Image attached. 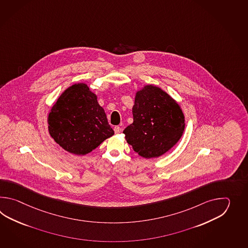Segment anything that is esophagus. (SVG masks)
<instances>
[{
	"label": "esophagus",
	"mask_w": 248,
	"mask_h": 248,
	"mask_svg": "<svg viewBox=\"0 0 248 248\" xmlns=\"http://www.w3.org/2000/svg\"><path fill=\"white\" fill-rule=\"evenodd\" d=\"M122 131V127L121 126H114V132L116 133V134H119V133H121Z\"/></svg>",
	"instance_id": "esophagus-1"
}]
</instances>
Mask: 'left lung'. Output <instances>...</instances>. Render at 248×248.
I'll list each match as a JSON object with an SVG mask.
<instances>
[{"label": "left lung", "mask_w": 248, "mask_h": 248, "mask_svg": "<svg viewBox=\"0 0 248 248\" xmlns=\"http://www.w3.org/2000/svg\"><path fill=\"white\" fill-rule=\"evenodd\" d=\"M134 122L123 133L128 144L142 158H158L180 140L185 116L165 91L153 85L138 91L132 109Z\"/></svg>", "instance_id": "left-lung-1"}]
</instances>
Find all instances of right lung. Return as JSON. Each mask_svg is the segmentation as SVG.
<instances>
[{
    "mask_svg": "<svg viewBox=\"0 0 248 248\" xmlns=\"http://www.w3.org/2000/svg\"><path fill=\"white\" fill-rule=\"evenodd\" d=\"M47 123L55 142L76 155L92 152L114 134L96 95L84 83L73 85L60 95Z\"/></svg>",
    "mask_w": 248,
    "mask_h": 248,
    "instance_id": "1",
    "label": "right lung"
}]
</instances>
